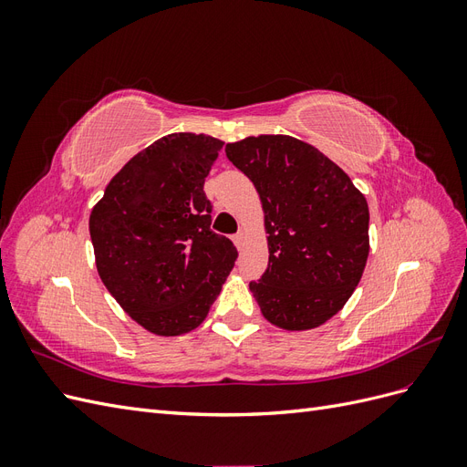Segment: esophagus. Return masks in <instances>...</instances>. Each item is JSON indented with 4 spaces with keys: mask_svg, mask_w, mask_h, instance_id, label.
I'll list each match as a JSON object with an SVG mask.
<instances>
[{
    "mask_svg": "<svg viewBox=\"0 0 467 467\" xmlns=\"http://www.w3.org/2000/svg\"><path fill=\"white\" fill-rule=\"evenodd\" d=\"M244 242H245V235H244L242 232L234 235V244L237 245V249H242V247H244Z\"/></svg>",
    "mask_w": 467,
    "mask_h": 467,
    "instance_id": "34e87169",
    "label": "esophagus"
}]
</instances>
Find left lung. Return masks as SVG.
<instances>
[{
    "label": "left lung",
    "instance_id": "8db88e82",
    "mask_svg": "<svg viewBox=\"0 0 467 467\" xmlns=\"http://www.w3.org/2000/svg\"><path fill=\"white\" fill-rule=\"evenodd\" d=\"M255 185L268 234V266L249 282L266 321L319 327L358 286L368 259V202L327 155L292 136H249L225 146Z\"/></svg>",
    "mask_w": 467,
    "mask_h": 467
}]
</instances>
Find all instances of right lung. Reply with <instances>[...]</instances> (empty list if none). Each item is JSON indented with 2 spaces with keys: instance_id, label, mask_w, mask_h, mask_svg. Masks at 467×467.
Listing matches in <instances>:
<instances>
[{
  "instance_id": "add662e5",
  "label": "right lung",
  "mask_w": 467,
  "mask_h": 467,
  "mask_svg": "<svg viewBox=\"0 0 467 467\" xmlns=\"http://www.w3.org/2000/svg\"><path fill=\"white\" fill-rule=\"evenodd\" d=\"M222 146L204 134L163 136L110 179L91 210L99 276L153 335L199 327L235 265L234 244L210 230L204 192Z\"/></svg>"
}]
</instances>
